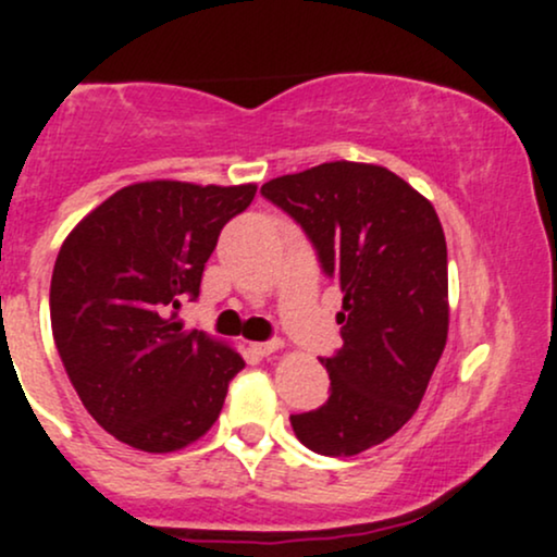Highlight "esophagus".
I'll list each match as a JSON object with an SVG mask.
<instances>
[{"mask_svg":"<svg viewBox=\"0 0 557 557\" xmlns=\"http://www.w3.org/2000/svg\"><path fill=\"white\" fill-rule=\"evenodd\" d=\"M280 341H267V343H253L251 348H253V354H259V356H270V354H274V350L280 348Z\"/></svg>","mask_w":557,"mask_h":557,"instance_id":"esophagus-1","label":"esophagus"}]
</instances>
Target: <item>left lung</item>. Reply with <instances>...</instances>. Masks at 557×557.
<instances>
[{"instance_id": "obj_1", "label": "left lung", "mask_w": 557, "mask_h": 557, "mask_svg": "<svg viewBox=\"0 0 557 557\" xmlns=\"http://www.w3.org/2000/svg\"><path fill=\"white\" fill-rule=\"evenodd\" d=\"M261 196L298 222L343 290V348L319 359L330 398L293 413L322 456H356L413 417L447 341V246L437 212L380 164L324 162L274 177Z\"/></svg>"}]
</instances>
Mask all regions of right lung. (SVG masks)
<instances>
[{
	"label": "right lung",
	"instance_id": "obj_1",
	"mask_svg": "<svg viewBox=\"0 0 557 557\" xmlns=\"http://www.w3.org/2000/svg\"><path fill=\"white\" fill-rule=\"evenodd\" d=\"M257 185L149 181L94 209L62 243L49 311L54 345L86 411L120 443L172 453L209 432L246 361L183 330L222 227Z\"/></svg>",
	"mask_w": 557,
	"mask_h": 557
}]
</instances>
